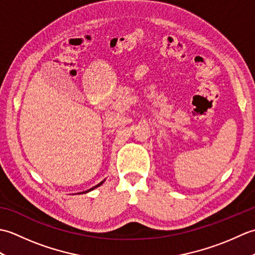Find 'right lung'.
<instances>
[{"label": "right lung", "instance_id": "add662e5", "mask_svg": "<svg viewBox=\"0 0 255 255\" xmlns=\"http://www.w3.org/2000/svg\"><path fill=\"white\" fill-rule=\"evenodd\" d=\"M105 182V180H103L101 183H99V184H97V185H95L94 187H92V188H90V189H88V191H85V192H81V193H79V194H83V193H88V192H90V191H93V189L94 188H96V187H99V186H101L102 185V184L103 183H104Z\"/></svg>", "mask_w": 255, "mask_h": 255}]
</instances>
